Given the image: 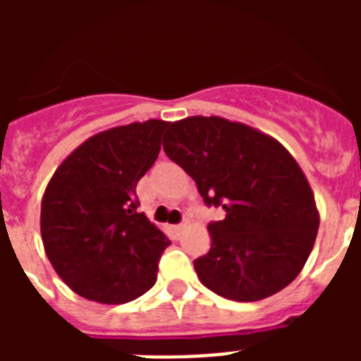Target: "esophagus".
Wrapping results in <instances>:
<instances>
[{"label": "esophagus", "mask_w": 361, "mask_h": 361, "mask_svg": "<svg viewBox=\"0 0 361 361\" xmlns=\"http://www.w3.org/2000/svg\"><path fill=\"white\" fill-rule=\"evenodd\" d=\"M188 228V220H184V222H180V224H177V226H173V229H175V233H183L184 229Z\"/></svg>", "instance_id": "34e87169"}]
</instances>
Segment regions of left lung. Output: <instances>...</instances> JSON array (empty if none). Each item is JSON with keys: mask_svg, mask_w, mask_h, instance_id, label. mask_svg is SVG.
I'll use <instances>...</instances> for the list:
<instances>
[{"mask_svg": "<svg viewBox=\"0 0 361 361\" xmlns=\"http://www.w3.org/2000/svg\"><path fill=\"white\" fill-rule=\"evenodd\" d=\"M166 155L226 219L208 226L212 247L195 260L200 282L235 302H257L300 275L320 215L298 162L276 139L224 117L170 123Z\"/></svg>", "mask_w": 361, "mask_h": 361, "instance_id": "obj_1", "label": "left lung"}]
</instances>
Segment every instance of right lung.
I'll list each match as a JSON object with an SVG mask.
<instances>
[{"label":"right lung","instance_id":"obj_1","mask_svg":"<svg viewBox=\"0 0 361 361\" xmlns=\"http://www.w3.org/2000/svg\"><path fill=\"white\" fill-rule=\"evenodd\" d=\"M168 124L149 119L95 133L59 164L44 190V253L82 298L126 304L157 280L170 240L137 212L135 186L157 161Z\"/></svg>","mask_w":361,"mask_h":361}]
</instances>
